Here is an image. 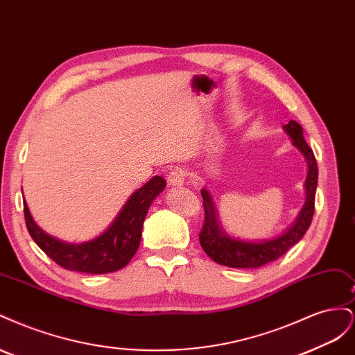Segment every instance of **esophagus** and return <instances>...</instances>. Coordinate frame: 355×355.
<instances>
[{"label":"esophagus","instance_id":"1","mask_svg":"<svg viewBox=\"0 0 355 355\" xmlns=\"http://www.w3.org/2000/svg\"><path fill=\"white\" fill-rule=\"evenodd\" d=\"M185 176H187V173H185L184 168H180V167L173 168L168 175V184L171 187H182V185H184Z\"/></svg>","mask_w":355,"mask_h":355}]
</instances>
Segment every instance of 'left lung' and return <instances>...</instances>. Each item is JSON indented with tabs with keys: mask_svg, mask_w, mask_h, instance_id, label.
I'll return each mask as SVG.
<instances>
[{
	"mask_svg": "<svg viewBox=\"0 0 355 355\" xmlns=\"http://www.w3.org/2000/svg\"><path fill=\"white\" fill-rule=\"evenodd\" d=\"M283 128L288 137L292 139L293 146H296L300 154L305 157L308 164V175L304 185L306 194L304 206L297 213L295 222L280 235L257 241H245L234 239L223 231L210 192L206 188H202L201 197L204 206V225L200 232V244L210 259L219 265L230 268H249V270L266 265L268 262L278 259L288 249H292L295 244L302 240L309 228L314 214L315 189L318 182L317 161L313 149L305 142L304 130L300 124L290 120L283 125Z\"/></svg>",
	"mask_w": 355,
	"mask_h": 355,
	"instance_id": "left-lung-1",
	"label": "left lung"
}]
</instances>
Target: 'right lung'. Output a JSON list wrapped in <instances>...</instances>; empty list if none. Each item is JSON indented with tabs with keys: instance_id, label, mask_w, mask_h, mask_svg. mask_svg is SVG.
Wrapping results in <instances>:
<instances>
[{
	"instance_id": "right-lung-1",
	"label": "right lung",
	"mask_w": 355,
	"mask_h": 355,
	"mask_svg": "<svg viewBox=\"0 0 355 355\" xmlns=\"http://www.w3.org/2000/svg\"><path fill=\"white\" fill-rule=\"evenodd\" d=\"M164 188L166 179L154 176L133 192L110 227L89 241L68 243L49 235L35 223L24 201L26 228L40 249L65 270L85 274L114 272L124 268L137 252L149 206Z\"/></svg>"
}]
</instances>
